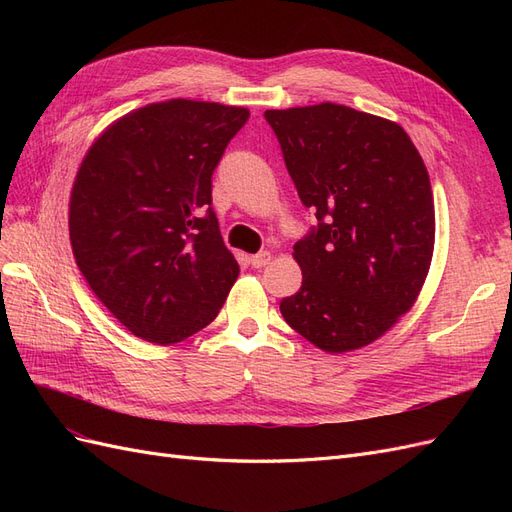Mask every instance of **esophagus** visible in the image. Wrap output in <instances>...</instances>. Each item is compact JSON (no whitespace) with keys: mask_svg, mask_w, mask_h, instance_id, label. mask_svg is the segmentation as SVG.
<instances>
[{"mask_svg":"<svg viewBox=\"0 0 512 512\" xmlns=\"http://www.w3.org/2000/svg\"><path fill=\"white\" fill-rule=\"evenodd\" d=\"M269 262H271V252H260V254H256V256H250V265H252L254 269L267 267Z\"/></svg>","mask_w":512,"mask_h":512,"instance_id":"esophagus-1","label":"esophagus"}]
</instances>
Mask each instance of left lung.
<instances>
[{
  "label": "left lung",
  "mask_w": 512,
  "mask_h": 512,
  "mask_svg": "<svg viewBox=\"0 0 512 512\" xmlns=\"http://www.w3.org/2000/svg\"><path fill=\"white\" fill-rule=\"evenodd\" d=\"M265 119L318 220L294 243L303 282L280 312L324 352L363 348L408 312L429 273L436 213L421 153L395 121L342 104Z\"/></svg>",
  "instance_id": "obj_1"
}]
</instances>
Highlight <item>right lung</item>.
Wrapping results in <instances>:
<instances>
[{
    "label": "right lung",
    "mask_w": 512,
    "mask_h": 512,
    "mask_svg": "<svg viewBox=\"0 0 512 512\" xmlns=\"http://www.w3.org/2000/svg\"><path fill=\"white\" fill-rule=\"evenodd\" d=\"M247 117L218 102L147 104L108 126L76 173V265L145 342L168 346L205 329L237 282L211 209V175Z\"/></svg>",
    "instance_id": "right-lung-1"
}]
</instances>
